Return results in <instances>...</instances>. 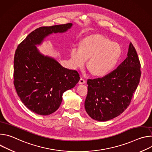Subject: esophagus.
Segmentation results:
<instances>
[{
	"label": "esophagus",
	"mask_w": 152,
	"mask_h": 152,
	"mask_svg": "<svg viewBox=\"0 0 152 152\" xmlns=\"http://www.w3.org/2000/svg\"><path fill=\"white\" fill-rule=\"evenodd\" d=\"M85 82V80L83 79V78H80V80H79V84H83V83H84Z\"/></svg>",
	"instance_id": "esophagus-1"
}]
</instances>
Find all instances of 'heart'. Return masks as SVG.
Returning <instances> with one entry per match:
<instances>
[{"instance_id":"b5f03b06","label":"heart","mask_w":152,"mask_h":152,"mask_svg":"<svg viewBox=\"0 0 152 152\" xmlns=\"http://www.w3.org/2000/svg\"><path fill=\"white\" fill-rule=\"evenodd\" d=\"M122 54L120 44L112 42L102 35H94L84 38L80 48L73 47L70 56L75 69L83 68L88 59V67L93 74L97 76H105L115 67Z\"/></svg>"}]
</instances>
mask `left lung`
Here are the masks:
<instances>
[{"label":"left lung","instance_id":"obj_1","mask_svg":"<svg viewBox=\"0 0 152 152\" xmlns=\"http://www.w3.org/2000/svg\"><path fill=\"white\" fill-rule=\"evenodd\" d=\"M141 64L132 43L127 57L116 69L102 77L88 79V94L85 101L86 113L100 121L111 120L129 106L139 84Z\"/></svg>","mask_w":152,"mask_h":152}]
</instances>
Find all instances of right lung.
I'll use <instances>...</instances> for the list:
<instances>
[{"label":"right lung","instance_id":"obj_1","mask_svg":"<svg viewBox=\"0 0 152 152\" xmlns=\"http://www.w3.org/2000/svg\"><path fill=\"white\" fill-rule=\"evenodd\" d=\"M72 23L42 26L18 45L14 59V85L21 101L31 111L42 115L55 112L63 93L80 79L76 70L61 66L55 59L41 54L35 45L52 33L66 32Z\"/></svg>","mask_w":152,"mask_h":152}]
</instances>
